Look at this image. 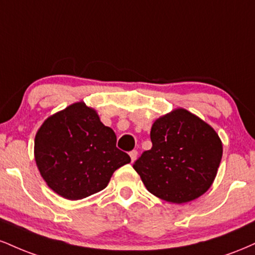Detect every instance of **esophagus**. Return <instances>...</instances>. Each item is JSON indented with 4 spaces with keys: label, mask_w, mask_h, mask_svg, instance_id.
Instances as JSON below:
<instances>
[{
    "label": "esophagus",
    "mask_w": 255,
    "mask_h": 255,
    "mask_svg": "<svg viewBox=\"0 0 255 255\" xmlns=\"http://www.w3.org/2000/svg\"><path fill=\"white\" fill-rule=\"evenodd\" d=\"M129 156H130L131 162H134V160H135L136 157H137V151H135V150L130 151V152H129Z\"/></svg>",
    "instance_id": "34e87169"
}]
</instances>
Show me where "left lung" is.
Instances as JSON below:
<instances>
[{"mask_svg":"<svg viewBox=\"0 0 255 255\" xmlns=\"http://www.w3.org/2000/svg\"><path fill=\"white\" fill-rule=\"evenodd\" d=\"M150 135L151 150L133 164L148 192L183 204L211 187L223 154L211 126L186 109H175L154 121Z\"/></svg>","mask_w":255,"mask_h":255,"instance_id":"1","label":"left lung"}]
</instances>
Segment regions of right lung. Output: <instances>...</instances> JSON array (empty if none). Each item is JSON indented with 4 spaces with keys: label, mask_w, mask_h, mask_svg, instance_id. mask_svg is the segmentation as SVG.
<instances>
[{
    "label": "right lung",
    "mask_w": 255,
    "mask_h": 255,
    "mask_svg": "<svg viewBox=\"0 0 255 255\" xmlns=\"http://www.w3.org/2000/svg\"><path fill=\"white\" fill-rule=\"evenodd\" d=\"M34 159L46 184L79 200L101 192L130 157L116 147V134L83 102L44 121L34 139Z\"/></svg>",
    "instance_id": "add662e5"
}]
</instances>
